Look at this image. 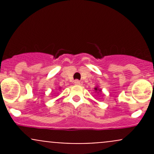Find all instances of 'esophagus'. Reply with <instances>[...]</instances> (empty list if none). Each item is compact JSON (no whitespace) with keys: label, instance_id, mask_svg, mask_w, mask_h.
<instances>
[{"label":"esophagus","instance_id":"esophagus-1","mask_svg":"<svg viewBox=\"0 0 154 154\" xmlns=\"http://www.w3.org/2000/svg\"><path fill=\"white\" fill-rule=\"evenodd\" d=\"M74 84H75V85H80V84H81V83H80V80H74Z\"/></svg>","mask_w":154,"mask_h":154}]
</instances>
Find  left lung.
Returning a JSON list of instances; mask_svg holds the SVG:
<instances>
[{"instance_id": "left-lung-1", "label": "left lung", "mask_w": 154, "mask_h": 154, "mask_svg": "<svg viewBox=\"0 0 154 154\" xmlns=\"http://www.w3.org/2000/svg\"><path fill=\"white\" fill-rule=\"evenodd\" d=\"M94 90H95L96 91H101V90H100V89H99V88H97V87H96V88H94Z\"/></svg>"}]
</instances>
